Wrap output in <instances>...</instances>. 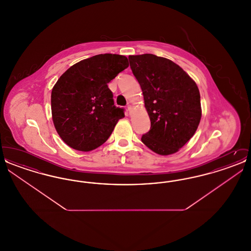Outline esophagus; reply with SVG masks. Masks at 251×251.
Here are the masks:
<instances>
[{
  "instance_id": "esophagus-1",
  "label": "esophagus",
  "mask_w": 251,
  "mask_h": 251,
  "mask_svg": "<svg viewBox=\"0 0 251 251\" xmlns=\"http://www.w3.org/2000/svg\"><path fill=\"white\" fill-rule=\"evenodd\" d=\"M127 109H128V111H129V114H131V109H132V107H131L130 104L127 106Z\"/></svg>"
}]
</instances>
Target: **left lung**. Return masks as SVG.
<instances>
[{"label":"left lung","mask_w":251,"mask_h":251,"mask_svg":"<svg viewBox=\"0 0 251 251\" xmlns=\"http://www.w3.org/2000/svg\"><path fill=\"white\" fill-rule=\"evenodd\" d=\"M129 61L151 120L141 140L158 154H173L190 140L201 119L198 85L171 60L145 53Z\"/></svg>","instance_id":"1"}]
</instances>
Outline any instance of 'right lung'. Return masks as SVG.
<instances>
[{"label":"right lung","mask_w":251,"mask_h":251,"mask_svg":"<svg viewBox=\"0 0 251 251\" xmlns=\"http://www.w3.org/2000/svg\"><path fill=\"white\" fill-rule=\"evenodd\" d=\"M128 67L126 56L105 53L82 60L61 75L51 90V115L68 146L90 151L107 140L124 118L107 84Z\"/></svg>","instance_id":"1"}]
</instances>
